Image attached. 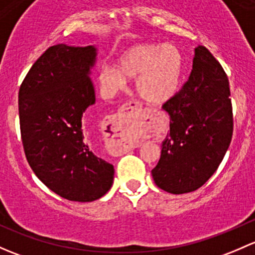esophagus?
<instances>
[{
  "instance_id": "34e87169",
  "label": "esophagus",
  "mask_w": 255,
  "mask_h": 255,
  "mask_svg": "<svg viewBox=\"0 0 255 255\" xmlns=\"http://www.w3.org/2000/svg\"><path fill=\"white\" fill-rule=\"evenodd\" d=\"M142 109H138L136 104H127L120 112L109 118L112 140L114 148L118 152L128 151L136 147V140L132 132L136 128L142 127L140 114Z\"/></svg>"
}]
</instances>
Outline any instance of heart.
<instances>
[{
  "label": "heart",
  "instance_id": "heart-1",
  "mask_svg": "<svg viewBox=\"0 0 255 255\" xmlns=\"http://www.w3.org/2000/svg\"><path fill=\"white\" fill-rule=\"evenodd\" d=\"M184 72V56L174 44L141 43L119 55L117 66L104 65L98 75L102 91L113 97L128 80L135 78L138 96L151 104L170 101L179 89Z\"/></svg>",
  "mask_w": 255,
  "mask_h": 255
}]
</instances>
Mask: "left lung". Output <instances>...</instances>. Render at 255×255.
I'll use <instances>...</instances> for the list:
<instances>
[{"label": "left lung", "mask_w": 255, "mask_h": 255, "mask_svg": "<svg viewBox=\"0 0 255 255\" xmlns=\"http://www.w3.org/2000/svg\"><path fill=\"white\" fill-rule=\"evenodd\" d=\"M230 96L222 66L205 46L198 45L189 80L162 107L170 123L161 158L151 172L158 188L170 194L190 193L216 172L232 138Z\"/></svg>", "instance_id": "obj_1"}]
</instances>
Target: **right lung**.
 <instances>
[{"label":"right lung","instance_id":"1","mask_svg":"<svg viewBox=\"0 0 255 255\" xmlns=\"http://www.w3.org/2000/svg\"><path fill=\"white\" fill-rule=\"evenodd\" d=\"M96 45L57 44L34 62L18 96L25 157L51 191L89 203L108 193L114 167L94 153L82 119L96 103Z\"/></svg>","mask_w":255,"mask_h":255}]
</instances>
